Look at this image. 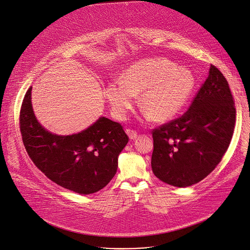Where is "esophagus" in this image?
I'll return each mask as SVG.
<instances>
[{
  "label": "esophagus",
  "mask_w": 250,
  "mask_h": 250,
  "mask_svg": "<svg viewBox=\"0 0 250 250\" xmlns=\"http://www.w3.org/2000/svg\"><path fill=\"white\" fill-rule=\"evenodd\" d=\"M126 133L128 134V136H129V138H130L131 140L136 139V138H137V136H138V133H137V131H135V130L126 129Z\"/></svg>",
  "instance_id": "34e87169"
}]
</instances>
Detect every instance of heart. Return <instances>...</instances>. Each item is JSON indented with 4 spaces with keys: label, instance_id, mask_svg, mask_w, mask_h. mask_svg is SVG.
I'll return each mask as SVG.
<instances>
[{
    "label": "heart",
    "instance_id": "obj_1",
    "mask_svg": "<svg viewBox=\"0 0 250 250\" xmlns=\"http://www.w3.org/2000/svg\"><path fill=\"white\" fill-rule=\"evenodd\" d=\"M192 73L166 59H146L131 66L123 80L109 83L105 95L117 119H124L133 107L136 94L140 105L154 120L165 121L177 115L194 88Z\"/></svg>",
    "mask_w": 250,
    "mask_h": 250
}]
</instances>
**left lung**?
I'll use <instances>...</instances> for the list:
<instances>
[{"label":"left lung","instance_id":"left-lung-1","mask_svg":"<svg viewBox=\"0 0 250 250\" xmlns=\"http://www.w3.org/2000/svg\"><path fill=\"white\" fill-rule=\"evenodd\" d=\"M235 107L227 79L214 65L185 113L153 129L152 169L162 181L187 187L208 176L230 144Z\"/></svg>","mask_w":250,"mask_h":250}]
</instances>
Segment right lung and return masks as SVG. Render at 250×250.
I'll return each mask as SVG.
<instances>
[{
    "mask_svg": "<svg viewBox=\"0 0 250 250\" xmlns=\"http://www.w3.org/2000/svg\"><path fill=\"white\" fill-rule=\"evenodd\" d=\"M31 86L20 112V129L30 160L50 180L73 192L88 195L105 187L116 173L118 156L129 141L123 126L101 117L81 133L58 136L36 120Z\"/></svg>",
    "mask_w": 250,
    "mask_h": 250,
    "instance_id": "right-lung-1",
    "label": "right lung"
}]
</instances>
